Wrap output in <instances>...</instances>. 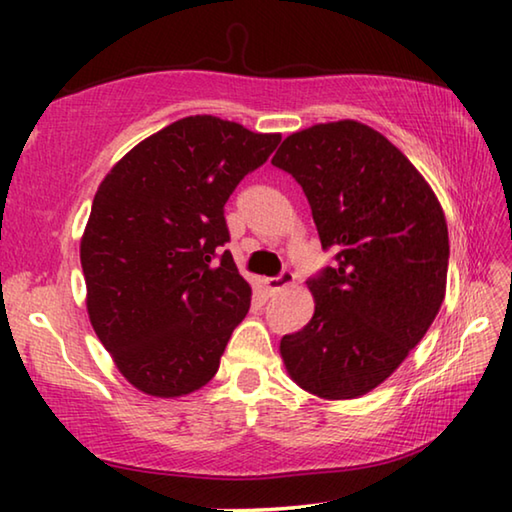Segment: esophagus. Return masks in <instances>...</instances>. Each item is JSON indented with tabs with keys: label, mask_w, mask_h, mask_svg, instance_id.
I'll use <instances>...</instances> for the list:
<instances>
[{
	"label": "esophagus",
	"mask_w": 512,
	"mask_h": 512,
	"mask_svg": "<svg viewBox=\"0 0 512 512\" xmlns=\"http://www.w3.org/2000/svg\"><path fill=\"white\" fill-rule=\"evenodd\" d=\"M262 284H264V289H266L268 296H275L277 291L287 289L289 284H293V273H282V275H277V277H266Z\"/></svg>",
	"instance_id": "obj_1"
}]
</instances>
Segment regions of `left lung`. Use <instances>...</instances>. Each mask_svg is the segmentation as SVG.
I'll return each mask as SVG.
<instances>
[{"instance_id": "8db88e82", "label": "left lung", "mask_w": 512, "mask_h": 512, "mask_svg": "<svg viewBox=\"0 0 512 512\" xmlns=\"http://www.w3.org/2000/svg\"><path fill=\"white\" fill-rule=\"evenodd\" d=\"M298 180L336 264L311 277L314 316L282 336L289 377L323 400H354L386 381L445 300V212L409 158L361 121L289 135L271 160Z\"/></svg>"}]
</instances>
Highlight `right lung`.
<instances>
[{
    "label": "right lung",
    "mask_w": 512,
    "mask_h": 512,
    "mask_svg": "<svg viewBox=\"0 0 512 512\" xmlns=\"http://www.w3.org/2000/svg\"><path fill=\"white\" fill-rule=\"evenodd\" d=\"M280 133L185 117L128 151L94 194L81 239L88 316L137 391L183 397L219 370L250 307L223 205Z\"/></svg>",
    "instance_id": "right-lung-1"
}]
</instances>
